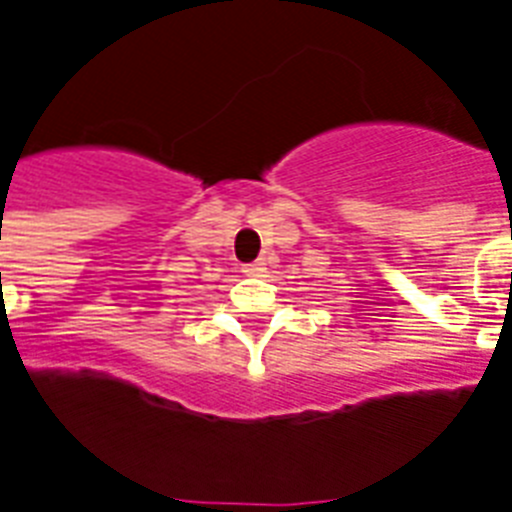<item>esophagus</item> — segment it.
Masks as SVG:
<instances>
[{"label":"esophagus","mask_w":512,"mask_h":512,"mask_svg":"<svg viewBox=\"0 0 512 512\" xmlns=\"http://www.w3.org/2000/svg\"><path fill=\"white\" fill-rule=\"evenodd\" d=\"M244 273H247V276H255V278L265 276V263L263 260H257V263H252V265H244Z\"/></svg>","instance_id":"obj_1"}]
</instances>
